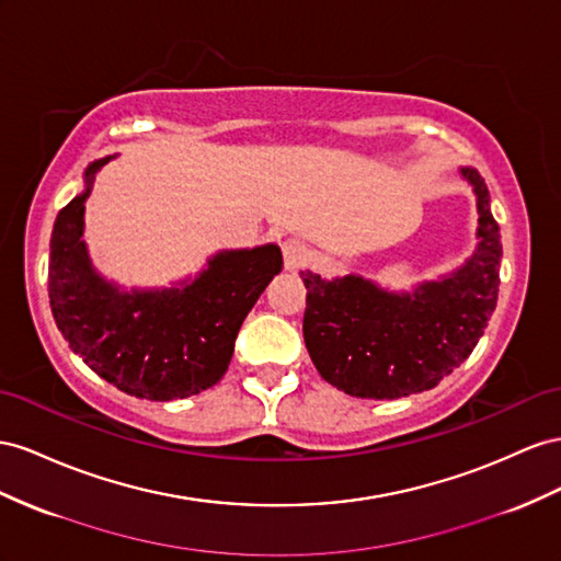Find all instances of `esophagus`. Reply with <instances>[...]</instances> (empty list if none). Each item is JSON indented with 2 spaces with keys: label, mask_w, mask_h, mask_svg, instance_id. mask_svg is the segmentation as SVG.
<instances>
[{
  "label": "esophagus",
  "mask_w": 561,
  "mask_h": 561,
  "mask_svg": "<svg viewBox=\"0 0 561 561\" xmlns=\"http://www.w3.org/2000/svg\"><path fill=\"white\" fill-rule=\"evenodd\" d=\"M283 260H285V268L295 271L311 260V252H309L307 243H301V240H297V238H290L283 243Z\"/></svg>",
  "instance_id": "1"
}]
</instances>
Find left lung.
<instances>
[{"instance_id": "obj_1", "label": "left lung", "mask_w": 561, "mask_h": 561, "mask_svg": "<svg viewBox=\"0 0 561 561\" xmlns=\"http://www.w3.org/2000/svg\"><path fill=\"white\" fill-rule=\"evenodd\" d=\"M479 245L456 274L413 295L385 293L360 276L325 280L305 274V342L325 382L360 399H399L436 387L472 354L497 301L501 229L477 170Z\"/></svg>"}]
</instances>
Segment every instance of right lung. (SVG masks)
Wrapping results in <instances>:
<instances>
[{
	"instance_id": "obj_1",
	"label": "right lung",
	"mask_w": 561,
	"mask_h": 561,
	"mask_svg": "<svg viewBox=\"0 0 561 561\" xmlns=\"http://www.w3.org/2000/svg\"><path fill=\"white\" fill-rule=\"evenodd\" d=\"M87 191L58 211L49 252V299L60 335L103 380L129 397L172 401L217 385L238 330L280 266L276 245L219 252L186 287L119 293L89 264L82 243Z\"/></svg>"
}]
</instances>
